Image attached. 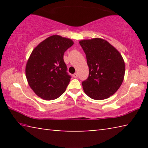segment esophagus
Returning a JSON list of instances; mask_svg holds the SVG:
<instances>
[{
  "label": "esophagus",
  "instance_id": "esophagus-1",
  "mask_svg": "<svg viewBox=\"0 0 148 148\" xmlns=\"http://www.w3.org/2000/svg\"><path fill=\"white\" fill-rule=\"evenodd\" d=\"M77 76H78V74H77V72H76V73H74L73 74V77H77Z\"/></svg>",
  "mask_w": 148,
  "mask_h": 148
}]
</instances>
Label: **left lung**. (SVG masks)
Listing matches in <instances>:
<instances>
[{
	"instance_id": "1",
	"label": "left lung",
	"mask_w": 148,
	"mask_h": 148,
	"mask_svg": "<svg viewBox=\"0 0 148 148\" xmlns=\"http://www.w3.org/2000/svg\"><path fill=\"white\" fill-rule=\"evenodd\" d=\"M79 44L89 66V76L82 84L84 92L95 100L108 98L123 81L125 66L121 55L101 38L84 40Z\"/></svg>"
}]
</instances>
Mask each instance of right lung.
Instances as JSON below:
<instances>
[{"instance_id":"right-lung-1","label":"right lung","mask_w":148,"mask_h":148,"mask_svg":"<svg viewBox=\"0 0 148 148\" xmlns=\"http://www.w3.org/2000/svg\"><path fill=\"white\" fill-rule=\"evenodd\" d=\"M73 44L71 39L53 35L32 51L26 65V77L29 86L40 98L53 100L65 91L71 76L63 56Z\"/></svg>"}]
</instances>
